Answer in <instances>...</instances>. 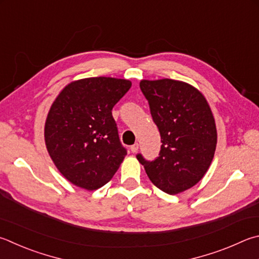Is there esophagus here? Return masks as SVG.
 Instances as JSON below:
<instances>
[{
	"instance_id": "obj_1",
	"label": "esophagus",
	"mask_w": 259,
	"mask_h": 259,
	"mask_svg": "<svg viewBox=\"0 0 259 259\" xmlns=\"http://www.w3.org/2000/svg\"><path fill=\"white\" fill-rule=\"evenodd\" d=\"M138 148H139V144H138V143L134 144V145L130 147L131 152H133V153H137V152H138Z\"/></svg>"
}]
</instances>
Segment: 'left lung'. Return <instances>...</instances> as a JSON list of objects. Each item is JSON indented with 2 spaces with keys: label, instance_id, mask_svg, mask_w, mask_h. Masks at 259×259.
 <instances>
[{
  "label": "left lung",
  "instance_id": "8db88e82",
  "mask_svg": "<svg viewBox=\"0 0 259 259\" xmlns=\"http://www.w3.org/2000/svg\"><path fill=\"white\" fill-rule=\"evenodd\" d=\"M140 89L161 134L155 161L137 155L149 180L158 189L177 195L198 183L213 161L218 131L205 96L190 83L173 79L144 80Z\"/></svg>",
  "mask_w": 259,
  "mask_h": 259
}]
</instances>
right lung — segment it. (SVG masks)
Wrapping results in <instances>:
<instances>
[{"instance_id":"obj_1","label":"right lung","mask_w":259,"mask_h":259,"mask_svg":"<svg viewBox=\"0 0 259 259\" xmlns=\"http://www.w3.org/2000/svg\"><path fill=\"white\" fill-rule=\"evenodd\" d=\"M131 87L128 79L83 78L68 83L45 121L44 137L54 165L72 185L96 190L109 182L126 150L112 109Z\"/></svg>"}]
</instances>
